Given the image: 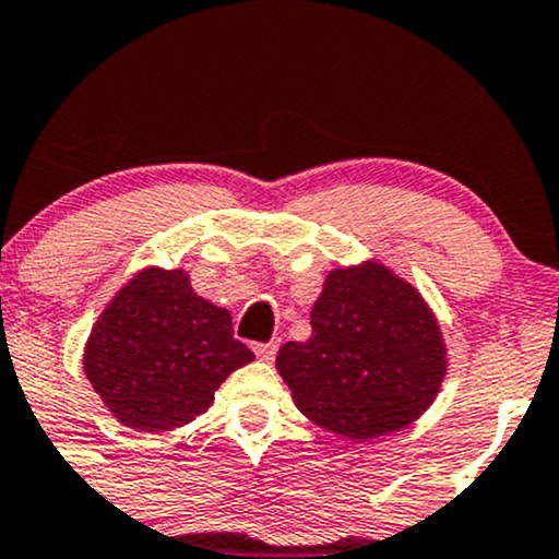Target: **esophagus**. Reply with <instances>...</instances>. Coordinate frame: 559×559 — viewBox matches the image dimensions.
Returning <instances> with one entry per match:
<instances>
[{"mask_svg": "<svg viewBox=\"0 0 559 559\" xmlns=\"http://www.w3.org/2000/svg\"><path fill=\"white\" fill-rule=\"evenodd\" d=\"M254 354H258V359L262 361H271L275 352H278V341H267V344H254Z\"/></svg>", "mask_w": 559, "mask_h": 559, "instance_id": "34e87169", "label": "esophagus"}]
</instances>
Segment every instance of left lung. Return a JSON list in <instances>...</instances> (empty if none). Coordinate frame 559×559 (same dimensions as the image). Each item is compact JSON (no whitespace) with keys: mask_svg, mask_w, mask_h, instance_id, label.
<instances>
[{"mask_svg":"<svg viewBox=\"0 0 559 559\" xmlns=\"http://www.w3.org/2000/svg\"><path fill=\"white\" fill-rule=\"evenodd\" d=\"M297 408L348 440L399 432L440 393L448 359L432 309L380 262L335 267L312 307V335L275 356Z\"/></svg>","mask_w":559,"mask_h":559,"instance_id":"1","label":"left lung"}]
</instances>
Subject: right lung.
Wrapping results in <instances>:
<instances>
[{
	"label": "right lung",
	"mask_w": 559,
	"mask_h": 559,
	"mask_svg": "<svg viewBox=\"0 0 559 559\" xmlns=\"http://www.w3.org/2000/svg\"><path fill=\"white\" fill-rule=\"evenodd\" d=\"M252 359L228 309L198 297L190 275L145 267L100 312L83 369L124 427L164 432L205 414L221 382Z\"/></svg>",
	"instance_id": "obj_1"
}]
</instances>
